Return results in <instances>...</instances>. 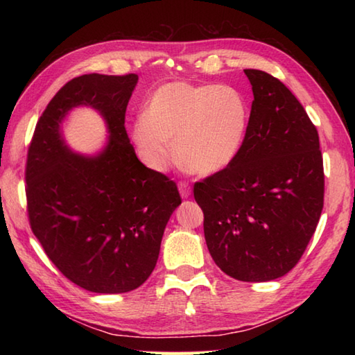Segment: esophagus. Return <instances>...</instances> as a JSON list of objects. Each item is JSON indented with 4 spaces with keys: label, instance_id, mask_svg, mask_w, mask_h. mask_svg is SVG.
Returning <instances> with one entry per match:
<instances>
[{
    "label": "esophagus",
    "instance_id": "34e87169",
    "mask_svg": "<svg viewBox=\"0 0 355 355\" xmlns=\"http://www.w3.org/2000/svg\"><path fill=\"white\" fill-rule=\"evenodd\" d=\"M178 189H180V195H182L183 198H187L191 195V186L187 182H178Z\"/></svg>",
    "mask_w": 355,
    "mask_h": 355
}]
</instances>
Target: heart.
<instances>
[{"label": "heart", "instance_id": "obj_1", "mask_svg": "<svg viewBox=\"0 0 355 355\" xmlns=\"http://www.w3.org/2000/svg\"><path fill=\"white\" fill-rule=\"evenodd\" d=\"M248 110L229 85L171 82L150 96L132 139L149 168L163 171L173 158L200 175L229 166L243 145Z\"/></svg>", "mask_w": 355, "mask_h": 355}]
</instances>
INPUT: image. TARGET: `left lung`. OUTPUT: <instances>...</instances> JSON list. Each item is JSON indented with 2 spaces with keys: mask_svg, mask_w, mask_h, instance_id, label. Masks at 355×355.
Instances as JSON below:
<instances>
[{
  "mask_svg": "<svg viewBox=\"0 0 355 355\" xmlns=\"http://www.w3.org/2000/svg\"><path fill=\"white\" fill-rule=\"evenodd\" d=\"M253 102L236 157L193 186L215 263L244 282L296 266L318 227L325 175L319 134L296 96L271 74L244 70Z\"/></svg>",
  "mask_w": 355,
  "mask_h": 355,
  "instance_id": "1",
  "label": "left lung"
}]
</instances>
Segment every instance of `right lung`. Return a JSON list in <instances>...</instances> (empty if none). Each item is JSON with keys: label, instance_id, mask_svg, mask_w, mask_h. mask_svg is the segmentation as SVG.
I'll return each mask as SVG.
<instances>
[{"label": "right lung", "instance_id": "add662e5", "mask_svg": "<svg viewBox=\"0 0 355 355\" xmlns=\"http://www.w3.org/2000/svg\"><path fill=\"white\" fill-rule=\"evenodd\" d=\"M137 74H84L44 110L27 150L28 223L61 273L93 293H128L146 281L166 224L182 205L177 184L146 168L128 139L125 112ZM99 110L110 140L96 157L64 146L58 123L73 106Z\"/></svg>", "mask_w": 355, "mask_h": 355}]
</instances>
